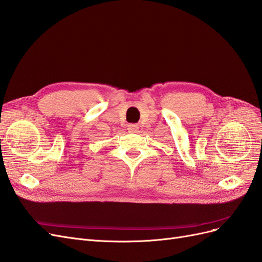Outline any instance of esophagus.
<instances>
[{"label":"esophagus","instance_id":"obj_1","mask_svg":"<svg viewBox=\"0 0 262 262\" xmlns=\"http://www.w3.org/2000/svg\"><path fill=\"white\" fill-rule=\"evenodd\" d=\"M138 129H139V126H138L137 124H133V123H131V124H129V125H128V130H129V132H136V131H138Z\"/></svg>","mask_w":262,"mask_h":262}]
</instances>
